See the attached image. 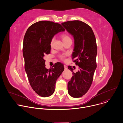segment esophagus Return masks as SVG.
<instances>
[{"mask_svg":"<svg viewBox=\"0 0 123 123\" xmlns=\"http://www.w3.org/2000/svg\"><path fill=\"white\" fill-rule=\"evenodd\" d=\"M64 68H65V70L67 69V68H68V67H67V66H66V65H64Z\"/></svg>","mask_w":123,"mask_h":123,"instance_id":"obj_1","label":"esophagus"}]
</instances>
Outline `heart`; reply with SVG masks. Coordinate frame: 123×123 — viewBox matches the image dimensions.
<instances>
[{
    "label": "heart",
    "mask_w": 123,
    "mask_h": 123,
    "mask_svg": "<svg viewBox=\"0 0 123 123\" xmlns=\"http://www.w3.org/2000/svg\"><path fill=\"white\" fill-rule=\"evenodd\" d=\"M62 39L63 42L64 43V42H67V41H68V40H71V38H70L68 36L67 34H64L62 35ZM54 41H55V38H52L51 39V40L50 43V45L51 46L52 45V44H53ZM60 57H61V58L62 59H64V58H65V56L64 55H61Z\"/></svg>",
    "instance_id": "obj_1"
}]
</instances>
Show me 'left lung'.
<instances>
[{"label":"left lung","mask_w":123,"mask_h":123,"mask_svg":"<svg viewBox=\"0 0 123 123\" xmlns=\"http://www.w3.org/2000/svg\"><path fill=\"white\" fill-rule=\"evenodd\" d=\"M61 25L73 37L74 49L73 59L79 67L76 73L68 66L74 76L68 84V93L74 98H79L89 91L96 68L97 49L96 38L91 27L79 20L67 21Z\"/></svg>","instance_id":"1"}]
</instances>
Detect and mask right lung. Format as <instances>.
I'll use <instances>...</instances> for the list:
<instances>
[{"label": "right lung", "instance_id": "right-lung-1", "mask_svg": "<svg viewBox=\"0 0 123 123\" xmlns=\"http://www.w3.org/2000/svg\"><path fill=\"white\" fill-rule=\"evenodd\" d=\"M65 31L58 23L40 21L27 30L23 40V55L25 69L32 90L41 97L55 92L57 79L64 70V65L57 62L54 68H47L44 57L50 51V41L55 34Z\"/></svg>", "mask_w": 123, "mask_h": 123}]
</instances>
